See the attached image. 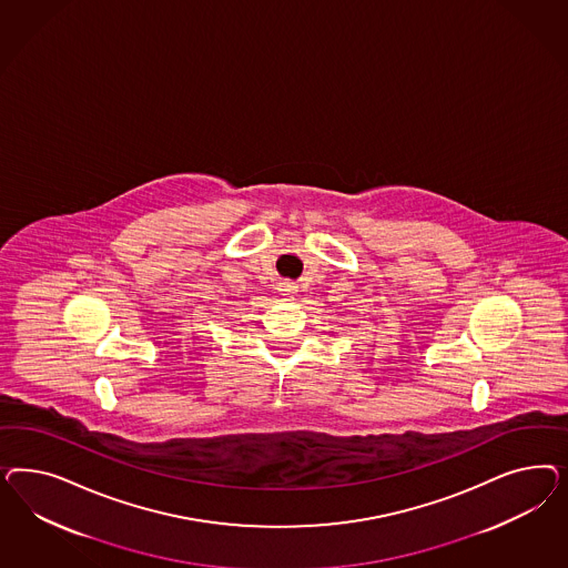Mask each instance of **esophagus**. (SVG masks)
<instances>
[{"label":"esophagus","instance_id":"1","mask_svg":"<svg viewBox=\"0 0 568 568\" xmlns=\"http://www.w3.org/2000/svg\"><path fill=\"white\" fill-rule=\"evenodd\" d=\"M297 287H295V283L293 281H281L278 283V292L285 293V295H290V293L295 292Z\"/></svg>","mask_w":568,"mask_h":568}]
</instances>
